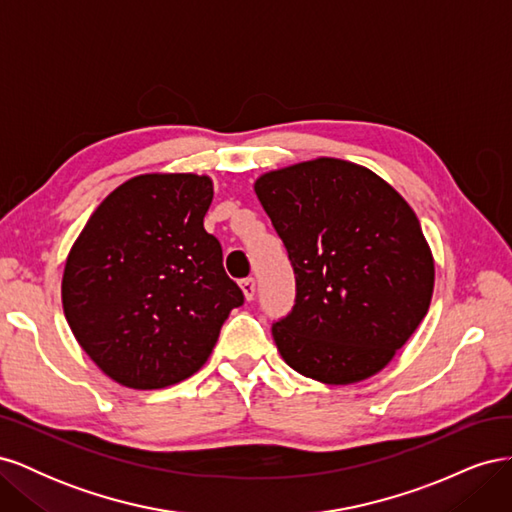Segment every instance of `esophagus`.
<instances>
[{"instance_id": "1", "label": "esophagus", "mask_w": 512, "mask_h": 512, "mask_svg": "<svg viewBox=\"0 0 512 512\" xmlns=\"http://www.w3.org/2000/svg\"><path fill=\"white\" fill-rule=\"evenodd\" d=\"M239 284H241V290L245 294V299L252 301L254 294H256V280H254V277H245V280H241Z\"/></svg>"}]
</instances>
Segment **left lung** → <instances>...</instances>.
Masks as SVG:
<instances>
[{"label": "left lung", "instance_id": "obj_1", "mask_svg": "<svg viewBox=\"0 0 512 512\" xmlns=\"http://www.w3.org/2000/svg\"><path fill=\"white\" fill-rule=\"evenodd\" d=\"M297 282L273 322L282 359L324 384H352L389 365L425 318L433 256L416 213L369 168L316 158L254 183Z\"/></svg>", "mask_w": 512, "mask_h": 512}]
</instances>
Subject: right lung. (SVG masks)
<instances>
[{
  "label": "right lung",
  "instance_id": "1",
  "mask_svg": "<svg viewBox=\"0 0 512 512\" xmlns=\"http://www.w3.org/2000/svg\"><path fill=\"white\" fill-rule=\"evenodd\" d=\"M211 200L205 175H138L102 200L68 254L66 320L89 359L128 389L196 374L243 305L203 224Z\"/></svg>",
  "mask_w": 512,
  "mask_h": 512
}]
</instances>
